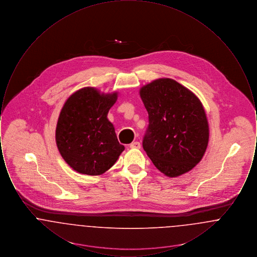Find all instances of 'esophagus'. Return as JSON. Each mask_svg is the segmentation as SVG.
Segmentation results:
<instances>
[{"mask_svg": "<svg viewBox=\"0 0 257 257\" xmlns=\"http://www.w3.org/2000/svg\"><path fill=\"white\" fill-rule=\"evenodd\" d=\"M130 148H137V149H139V148H141V144L139 142H134V143H132L130 145Z\"/></svg>", "mask_w": 257, "mask_h": 257, "instance_id": "1", "label": "esophagus"}]
</instances>
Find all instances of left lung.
I'll return each mask as SVG.
<instances>
[{"label":"left lung","instance_id":"8db88e82","mask_svg":"<svg viewBox=\"0 0 257 257\" xmlns=\"http://www.w3.org/2000/svg\"><path fill=\"white\" fill-rule=\"evenodd\" d=\"M148 112L143 140L147 156L161 172L176 177L202 159L209 141L207 117L200 100L176 81L162 78L143 86Z\"/></svg>","mask_w":257,"mask_h":257}]
</instances>
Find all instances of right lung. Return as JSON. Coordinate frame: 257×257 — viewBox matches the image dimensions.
Here are the masks:
<instances>
[{
  "label": "right lung",
  "instance_id": "add662e5",
  "mask_svg": "<svg viewBox=\"0 0 257 257\" xmlns=\"http://www.w3.org/2000/svg\"><path fill=\"white\" fill-rule=\"evenodd\" d=\"M117 92L100 93L94 87L79 89L61 110L56 143L63 160L74 171L100 175L118 159L124 147L107 118Z\"/></svg>",
  "mask_w": 257,
  "mask_h": 257
}]
</instances>
